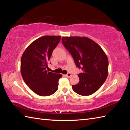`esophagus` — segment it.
<instances>
[{
	"mask_svg": "<svg viewBox=\"0 0 130 130\" xmlns=\"http://www.w3.org/2000/svg\"><path fill=\"white\" fill-rule=\"evenodd\" d=\"M71 76V74L70 73V72H69V73H68L66 75V76L67 77H70Z\"/></svg>",
	"mask_w": 130,
	"mask_h": 130,
	"instance_id": "1",
	"label": "esophagus"
}]
</instances>
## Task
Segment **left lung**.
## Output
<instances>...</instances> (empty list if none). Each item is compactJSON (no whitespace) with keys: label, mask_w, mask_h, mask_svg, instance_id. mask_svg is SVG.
I'll list each match as a JSON object with an SVG mask.
<instances>
[{"label":"left lung","mask_w":130,"mask_h":130,"mask_svg":"<svg viewBox=\"0 0 130 130\" xmlns=\"http://www.w3.org/2000/svg\"><path fill=\"white\" fill-rule=\"evenodd\" d=\"M62 43L70 53L76 67L79 82L72 85L74 91L81 96L92 95L100 88L108 75V61L102 48L86 37H62Z\"/></svg>","instance_id":"left-lung-1"}]
</instances>
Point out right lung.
Segmentation results:
<instances>
[{
    "mask_svg": "<svg viewBox=\"0 0 130 130\" xmlns=\"http://www.w3.org/2000/svg\"><path fill=\"white\" fill-rule=\"evenodd\" d=\"M61 39L60 36L39 38L26 48L21 59V74L24 81L33 92L41 96L53 95L58 89L62 77L46 70L48 62Z\"/></svg>",
    "mask_w": 130,
    "mask_h": 130,
    "instance_id": "add662e5",
    "label": "right lung"
}]
</instances>
